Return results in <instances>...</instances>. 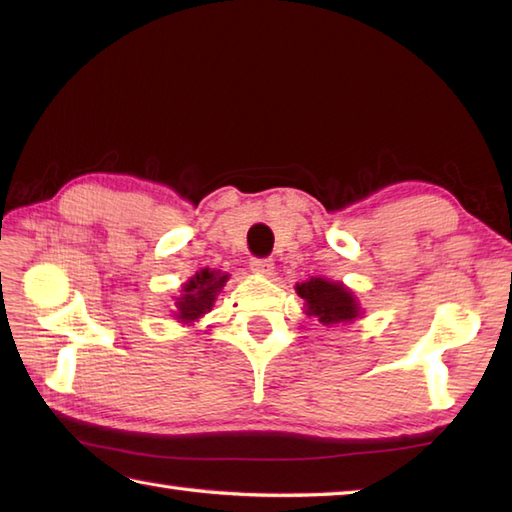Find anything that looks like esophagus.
Returning <instances> with one entry per match:
<instances>
[{
    "instance_id": "1",
    "label": "esophagus",
    "mask_w": 512,
    "mask_h": 512,
    "mask_svg": "<svg viewBox=\"0 0 512 512\" xmlns=\"http://www.w3.org/2000/svg\"><path fill=\"white\" fill-rule=\"evenodd\" d=\"M248 266L257 275H270V273H273V259H266V257H253L248 262Z\"/></svg>"
}]
</instances>
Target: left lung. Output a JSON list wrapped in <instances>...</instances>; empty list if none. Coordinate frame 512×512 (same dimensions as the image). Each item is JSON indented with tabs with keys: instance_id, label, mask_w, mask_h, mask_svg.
Returning a JSON list of instances; mask_svg holds the SVG:
<instances>
[{
	"instance_id": "8db88e82",
	"label": "left lung",
	"mask_w": 512,
	"mask_h": 512,
	"mask_svg": "<svg viewBox=\"0 0 512 512\" xmlns=\"http://www.w3.org/2000/svg\"><path fill=\"white\" fill-rule=\"evenodd\" d=\"M297 295L306 301V312L310 317H317L323 325L352 321L358 317V303L354 295L334 281L312 277L306 284H297Z\"/></svg>"
}]
</instances>
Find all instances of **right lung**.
<instances>
[{"label":"right lung","instance_id":"add662e5","mask_svg":"<svg viewBox=\"0 0 512 512\" xmlns=\"http://www.w3.org/2000/svg\"><path fill=\"white\" fill-rule=\"evenodd\" d=\"M226 279L228 275H220L215 273V270H209V268L200 270L198 275L191 277L189 284H184L182 288L184 295L176 301L178 306L176 317L189 323L209 312L215 301V295L226 284Z\"/></svg>","mask_w":512,"mask_h":512}]
</instances>
